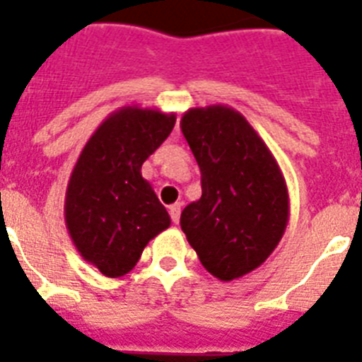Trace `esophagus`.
<instances>
[{
  "mask_svg": "<svg viewBox=\"0 0 362 362\" xmlns=\"http://www.w3.org/2000/svg\"><path fill=\"white\" fill-rule=\"evenodd\" d=\"M180 210H182V203H175L169 206L170 220L175 221V223H178V220H180Z\"/></svg>",
  "mask_w": 362,
  "mask_h": 362,
  "instance_id": "obj_1",
  "label": "esophagus"
}]
</instances>
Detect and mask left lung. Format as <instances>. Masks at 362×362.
Wrapping results in <instances>:
<instances>
[{"label": "left lung", "mask_w": 362, "mask_h": 362, "mask_svg": "<svg viewBox=\"0 0 362 362\" xmlns=\"http://www.w3.org/2000/svg\"><path fill=\"white\" fill-rule=\"evenodd\" d=\"M180 129L203 187L182 210V231L210 274L237 280L261 267L286 233V178L257 131L227 105L189 109Z\"/></svg>", "instance_id": "1"}]
</instances>
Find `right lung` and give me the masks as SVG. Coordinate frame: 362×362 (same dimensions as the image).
<instances>
[{"mask_svg":"<svg viewBox=\"0 0 362 362\" xmlns=\"http://www.w3.org/2000/svg\"><path fill=\"white\" fill-rule=\"evenodd\" d=\"M175 122V112L122 107L93 131L73 167L65 226L82 259L109 278L127 274L148 242L170 226L141 167Z\"/></svg>","mask_w":362,"mask_h":362,"instance_id":"obj_1","label":"right lung"}]
</instances>
